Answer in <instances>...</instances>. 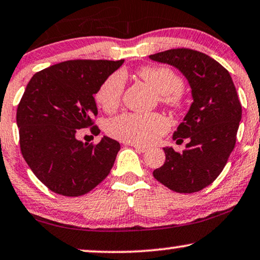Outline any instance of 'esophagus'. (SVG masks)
<instances>
[{
  "label": "esophagus",
  "instance_id": "esophagus-1",
  "mask_svg": "<svg viewBox=\"0 0 260 260\" xmlns=\"http://www.w3.org/2000/svg\"><path fill=\"white\" fill-rule=\"evenodd\" d=\"M129 146H133L135 149H136L138 153H146V151L148 150V148H146V147H142V146H138V144H134V143H131V144H129Z\"/></svg>",
  "mask_w": 260,
  "mask_h": 260
}]
</instances>
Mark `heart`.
I'll return each instance as SVG.
<instances>
[{"mask_svg":"<svg viewBox=\"0 0 260 260\" xmlns=\"http://www.w3.org/2000/svg\"><path fill=\"white\" fill-rule=\"evenodd\" d=\"M138 75L155 92L160 94V101L164 105L173 110L183 107L184 81L180 75L167 67H143L138 70ZM124 87V74L120 72L113 73L96 90L95 100L98 105L105 112H114L120 105ZM167 129V120L159 113H123L111 119L106 125V131L110 136L123 142L142 146L154 143L166 133Z\"/></svg>","mask_w":260,"mask_h":260,"instance_id":"obj_1","label":"heart"}]
</instances>
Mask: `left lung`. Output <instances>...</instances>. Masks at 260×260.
<instances>
[{
    "instance_id": "obj_1",
    "label": "left lung",
    "mask_w": 260,
    "mask_h": 260,
    "mask_svg": "<svg viewBox=\"0 0 260 260\" xmlns=\"http://www.w3.org/2000/svg\"><path fill=\"white\" fill-rule=\"evenodd\" d=\"M150 59L179 69L190 83L193 103L174 131L183 153L164 148L166 161L154 178L172 191L192 193L210 185L223 170L237 142L241 104L231 74L210 56L191 49H172Z\"/></svg>"
}]
</instances>
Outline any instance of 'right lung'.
<instances>
[{"label":"right lung","mask_w":260,"mask_h":260,"mask_svg":"<svg viewBox=\"0 0 260 260\" xmlns=\"http://www.w3.org/2000/svg\"><path fill=\"white\" fill-rule=\"evenodd\" d=\"M124 60L72 59L36 73L16 111L20 149L33 173L55 193L82 196L109 175L120 144L76 140L77 130H100L94 94Z\"/></svg>","instance_id":"right-lung-1"}]
</instances>
